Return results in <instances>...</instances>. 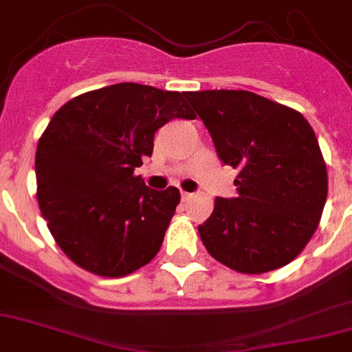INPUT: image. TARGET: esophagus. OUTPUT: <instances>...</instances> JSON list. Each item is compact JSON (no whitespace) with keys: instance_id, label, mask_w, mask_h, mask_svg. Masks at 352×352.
<instances>
[{"instance_id":"34e87169","label":"esophagus","mask_w":352,"mask_h":352,"mask_svg":"<svg viewBox=\"0 0 352 352\" xmlns=\"http://www.w3.org/2000/svg\"><path fill=\"white\" fill-rule=\"evenodd\" d=\"M190 197H192V193H188V192H182V200H188Z\"/></svg>"}]
</instances>
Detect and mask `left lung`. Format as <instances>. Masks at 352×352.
Segmentation results:
<instances>
[{"mask_svg": "<svg viewBox=\"0 0 352 352\" xmlns=\"http://www.w3.org/2000/svg\"><path fill=\"white\" fill-rule=\"evenodd\" d=\"M224 166L239 169L236 197L219 199L199 226L207 252L239 273L296 259L320 224L329 178L302 113L250 91H188Z\"/></svg>", "mask_w": 352, "mask_h": 352, "instance_id": "obj_1", "label": "left lung"}]
</instances>
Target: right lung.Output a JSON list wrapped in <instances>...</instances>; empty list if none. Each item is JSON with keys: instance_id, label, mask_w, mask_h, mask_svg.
Returning a JSON list of instances; mask_svg holds the SVG:
<instances>
[{"instance_id": "obj_1", "label": "right lung", "mask_w": 352, "mask_h": 352, "mask_svg": "<svg viewBox=\"0 0 352 352\" xmlns=\"http://www.w3.org/2000/svg\"><path fill=\"white\" fill-rule=\"evenodd\" d=\"M186 91L119 82L56 110L36 150L38 202L60 249L86 271L120 278L159 252L179 204L178 188L153 190L135 167L170 119H195Z\"/></svg>"}]
</instances>
